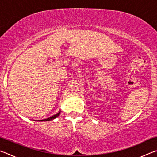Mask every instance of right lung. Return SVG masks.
I'll return each instance as SVG.
<instances>
[{"instance_id":"obj_1","label":"right lung","mask_w":157,"mask_h":157,"mask_svg":"<svg viewBox=\"0 0 157 157\" xmlns=\"http://www.w3.org/2000/svg\"><path fill=\"white\" fill-rule=\"evenodd\" d=\"M60 112H61V111H59V112L57 113V114H55V115L52 116L51 117H50V118H48L43 119V120H37L36 121H52V120H53V119H55V118H57V116H59V114H60Z\"/></svg>"}]
</instances>
